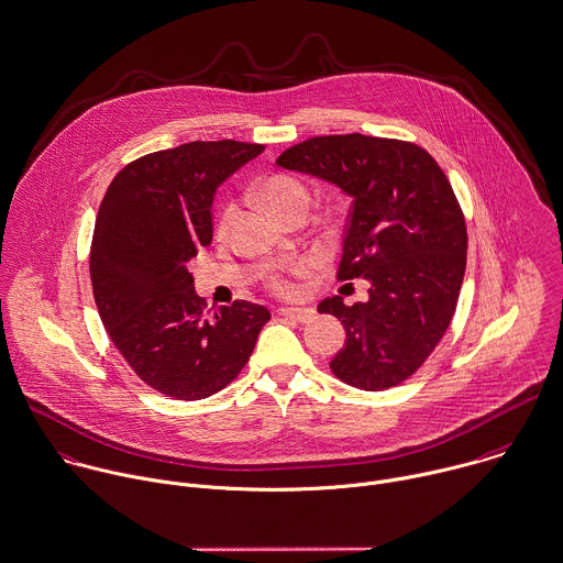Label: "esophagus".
<instances>
[{
	"mask_svg": "<svg viewBox=\"0 0 563 563\" xmlns=\"http://www.w3.org/2000/svg\"><path fill=\"white\" fill-rule=\"evenodd\" d=\"M279 317L297 321V323H310L314 319L312 308H279Z\"/></svg>",
	"mask_w": 563,
	"mask_h": 563,
	"instance_id": "1",
	"label": "esophagus"
}]
</instances>
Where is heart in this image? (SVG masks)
<instances>
[{
	"label": "heart",
	"instance_id": "obj_1",
	"mask_svg": "<svg viewBox=\"0 0 563 563\" xmlns=\"http://www.w3.org/2000/svg\"><path fill=\"white\" fill-rule=\"evenodd\" d=\"M260 194H262L264 202H266L279 218H284L286 213H290V211H295V209H308V205H310V191H308V188H306L301 181H297L295 177H288V175L268 177V179L262 184ZM233 211H235L233 205L224 207V211L220 213V222H218L220 231H227V227H229L231 220H233ZM301 271H303V264H292V266H288V273H290V275H297V273H301ZM273 288H275L277 292H282V295H292V292L297 290L295 284L288 282L286 275H275V277H273Z\"/></svg>",
	"mask_w": 563,
	"mask_h": 563
}]
</instances>
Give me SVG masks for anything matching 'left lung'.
I'll list each match as a JSON object with an SVG mask.
<instances>
[{"instance_id": "1", "label": "left lung", "mask_w": 563, "mask_h": 563, "mask_svg": "<svg viewBox=\"0 0 563 563\" xmlns=\"http://www.w3.org/2000/svg\"><path fill=\"white\" fill-rule=\"evenodd\" d=\"M275 164L352 198L339 277L367 279L369 299L319 303L347 336L332 372L365 390L404 382L445 334L465 275L467 231L450 181L423 148L361 133L306 140Z\"/></svg>"}]
</instances>
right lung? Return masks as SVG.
Instances as JSON below:
<instances>
[{
  "instance_id": "1",
  "label": "right lung",
  "mask_w": 563,
  "mask_h": 563,
  "mask_svg": "<svg viewBox=\"0 0 563 563\" xmlns=\"http://www.w3.org/2000/svg\"><path fill=\"white\" fill-rule=\"evenodd\" d=\"M262 144L191 142L129 164L107 189L91 242L100 319L124 361L175 399H202L242 372L271 312L251 301L202 314L188 271L213 238V194Z\"/></svg>"
}]
</instances>
